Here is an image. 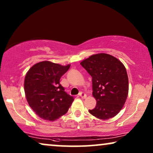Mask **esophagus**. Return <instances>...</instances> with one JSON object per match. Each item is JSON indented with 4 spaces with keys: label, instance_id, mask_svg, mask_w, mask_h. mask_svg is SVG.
Returning a JSON list of instances; mask_svg holds the SVG:
<instances>
[{
    "label": "esophagus",
    "instance_id": "34e87169",
    "mask_svg": "<svg viewBox=\"0 0 153 153\" xmlns=\"http://www.w3.org/2000/svg\"><path fill=\"white\" fill-rule=\"evenodd\" d=\"M79 95L80 96L81 98H83V99H85V98L86 97V95H85L84 93H83V92H81V93L79 94Z\"/></svg>",
    "mask_w": 153,
    "mask_h": 153
}]
</instances>
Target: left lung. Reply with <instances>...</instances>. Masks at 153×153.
<instances>
[{
  "label": "left lung",
  "mask_w": 153,
  "mask_h": 153,
  "mask_svg": "<svg viewBox=\"0 0 153 153\" xmlns=\"http://www.w3.org/2000/svg\"><path fill=\"white\" fill-rule=\"evenodd\" d=\"M92 76L96 106L90 114L108 120L120 112L126 102L129 81L126 68L118 58L107 53L93 54L81 62Z\"/></svg>",
  "instance_id": "1"
}]
</instances>
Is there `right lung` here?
Here are the masks:
<instances>
[{"label":"right lung","mask_w":153,"mask_h":153,"mask_svg":"<svg viewBox=\"0 0 153 153\" xmlns=\"http://www.w3.org/2000/svg\"><path fill=\"white\" fill-rule=\"evenodd\" d=\"M70 64L61 65L50 61L35 64L27 72L24 91L30 108L39 118L53 121L68 112L74 98L65 92L60 79Z\"/></svg>","instance_id":"obj_1"}]
</instances>
